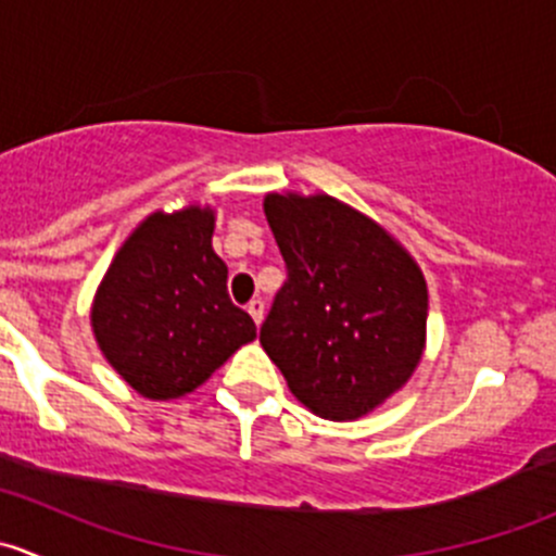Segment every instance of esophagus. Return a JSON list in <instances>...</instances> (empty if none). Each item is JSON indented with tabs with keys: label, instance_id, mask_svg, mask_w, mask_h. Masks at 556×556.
I'll return each instance as SVG.
<instances>
[{
	"label": "esophagus",
	"instance_id": "1",
	"mask_svg": "<svg viewBox=\"0 0 556 556\" xmlns=\"http://www.w3.org/2000/svg\"><path fill=\"white\" fill-rule=\"evenodd\" d=\"M247 312H250V317L255 319V325L263 323V314H266V304H263L261 299H252L250 304H247Z\"/></svg>",
	"mask_w": 556,
	"mask_h": 556
}]
</instances>
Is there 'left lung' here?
<instances>
[{"label": "left lung", "instance_id": "obj_1", "mask_svg": "<svg viewBox=\"0 0 556 556\" xmlns=\"http://www.w3.org/2000/svg\"><path fill=\"white\" fill-rule=\"evenodd\" d=\"M263 210L288 268L263 350L319 417L374 412L422 357V271L382 226L330 195L268 193Z\"/></svg>", "mask_w": 556, "mask_h": 556}]
</instances>
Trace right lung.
Masks as SVG:
<instances>
[{"mask_svg":"<svg viewBox=\"0 0 556 556\" xmlns=\"http://www.w3.org/2000/svg\"><path fill=\"white\" fill-rule=\"evenodd\" d=\"M215 215L155 212L121 247L93 301L104 357L139 395L169 401L212 377L255 323L228 295V268L212 250Z\"/></svg>","mask_w":556,"mask_h":556,"instance_id":"right-lung-1","label":"right lung"}]
</instances>
